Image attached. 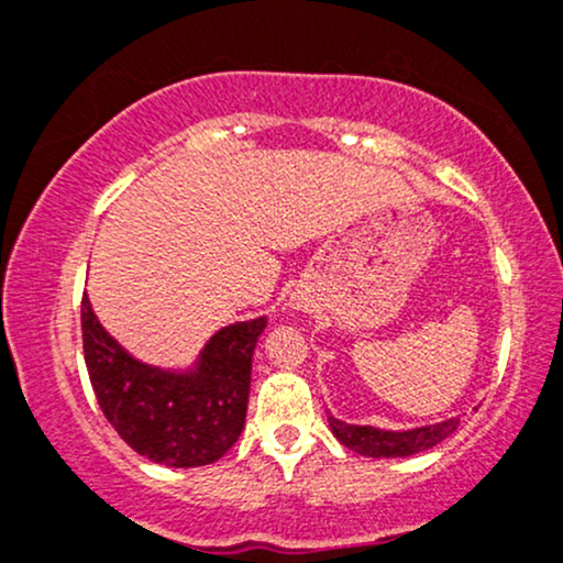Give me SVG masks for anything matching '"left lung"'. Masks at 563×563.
<instances>
[{
    "mask_svg": "<svg viewBox=\"0 0 563 563\" xmlns=\"http://www.w3.org/2000/svg\"><path fill=\"white\" fill-rule=\"evenodd\" d=\"M329 427H332L334 438L350 448V451L368 455V459H400V455L429 451L438 442L451 438L455 429H459V419L440 421V424L432 427H419L411 429V432H385V429L376 427L345 424V421L329 416Z\"/></svg>",
    "mask_w": 563,
    "mask_h": 563,
    "instance_id": "1",
    "label": "left lung"
}]
</instances>
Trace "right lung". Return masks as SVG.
Segmentation results:
<instances>
[{"instance_id":"1","label":"right lung","mask_w":563,"mask_h":563,"mask_svg":"<svg viewBox=\"0 0 563 563\" xmlns=\"http://www.w3.org/2000/svg\"><path fill=\"white\" fill-rule=\"evenodd\" d=\"M266 319L221 329L205 345L195 372L174 374L131 358L81 300L84 358L104 419L155 464H213L240 440L250 398V372Z\"/></svg>"}]
</instances>
